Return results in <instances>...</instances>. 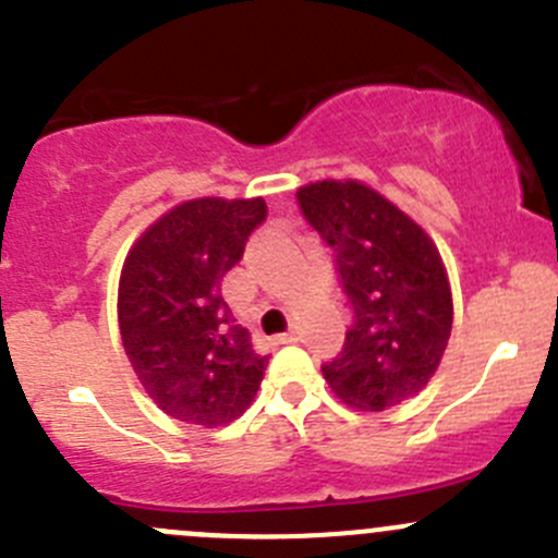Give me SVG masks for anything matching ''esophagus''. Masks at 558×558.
<instances>
[{
  "label": "esophagus",
  "mask_w": 558,
  "mask_h": 558,
  "mask_svg": "<svg viewBox=\"0 0 558 558\" xmlns=\"http://www.w3.org/2000/svg\"><path fill=\"white\" fill-rule=\"evenodd\" d=\"M296 340H300V335H296L294 329L286 331V335H280V337H278V342H283V345H289V342H296Z\"/></svg>",
  "instance_id": "1"
}]
</instances>
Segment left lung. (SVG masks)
Here are the masks:
<instances>
[{"instance_id":"1","label":"left lung","mask_w":558,"mask_h":558,"mask_svg":"<svg viewBox=\"0 0 558 558\" xmlns=\"http://www.w3.org/2000/svg\"><path fill=\"white\" fill-rule=\"evenodd\" d=\"M302 213L335 251L353 307L345 345L320 367L345 404L369 413L424 391L453 326L446 264L429 234L359 180H318L296 191Z\"/></svg>"}]
</instances>
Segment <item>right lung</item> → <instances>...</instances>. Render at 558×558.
Here are the masks:
<instances>
[{
	"mask_svg": "<svg viewBox=\"0 0 558 558\" xmlns=\"http://www.w3.org/2000/svg\"><path fill=\"white\" fill-rule=\"evenodd\" d=\"M267 202L202 196L150 223L121 269L118 326L145 393L185 424H232L251 408L267 356L234 324L221 280L243 258Z\"/></svg>",
	"mask_w": 558,
	"mask_h": 558,
	"instance_id": "right-lung-1",
	"label": "right lung"
}]
</instances>
